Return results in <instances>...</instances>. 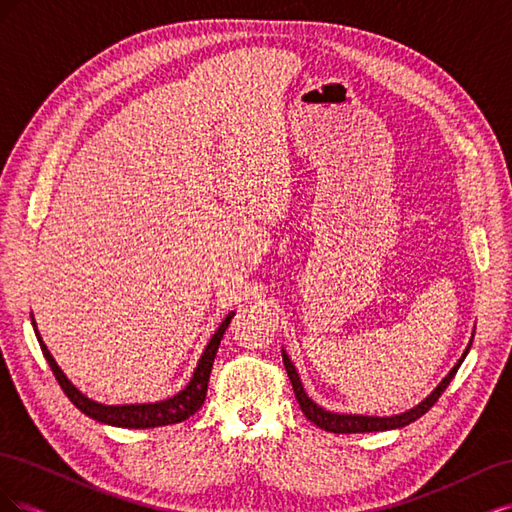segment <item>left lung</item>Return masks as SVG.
Masks as SVG:
<instances>
[{"mask_svg": "<svg viewBox=\"0 0 512 512\" xmlns=\"http://www.w3.org/2000/svg\"><path fill=\"white\" fill-rule=\"evenodd\" d=\"M472 348V339L466 348V352L461 354V359L455 363V367L448 371V376L436 386V389L431 391V395H427L421 404L410 408L408 412H401V414H393V416H363V414H337V412H329L320 408L312 397H307L301 378L297 374V369L290 363L288 354L282 350V359H284V367L288 371V378L292 382V391L294 397H297L299 406L305 414L307 421H312L314 425H318L324 431H331V433H369V431H389V429H399V427H406L410 423H414L416 418H421L436 401L440 399V395L446 391V386L451 384V380L455 378L457 369L461 367L463 359H466V354Z\"/></svg>", "mask_w": 512, "mask_h": 512, "instance_id": "left-lung-1", "label": "left lung"}]
</instances>
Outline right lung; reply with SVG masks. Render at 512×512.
<instances>
[{
    "label": "right lung",
    "instance_id": "right-lung-1",
    "mask_svg": "<svg viewBox=\"0 0 512 512\" xmlns=\"http://www.w3.org/2000/svg\"><path fill=\"white\" fill-rule=\"evenodd\" d=\"M235 316V312H230L222 324L218 327L209 339V344L205 346V352L200 354L198 365L192 374V380L185 384V389H181L177 395L156 401V404H123V406H104L98 404V401L89 399L87 395H83L76 386L66 378L64 371L59 369V365L55 363V359L51 356L49 348L42 342V337L36 329V320L32 314V324L34 331L38 337V344L42 348V354L46 363H49L53 376L57 378L61 391L68 395V399L72 404L79 408L83 414H87L94 421L106 423V425H115V427H128V429H151V427H164V425H175L190 418L192 414H196L200 410V406L205 404L207 397V384H209V376H211V367L215 361V354H218L222 337L228 329V324Z\"/></svg>",
    "mask_w": 512,
    "mask_h": 512
}]
</instances>
